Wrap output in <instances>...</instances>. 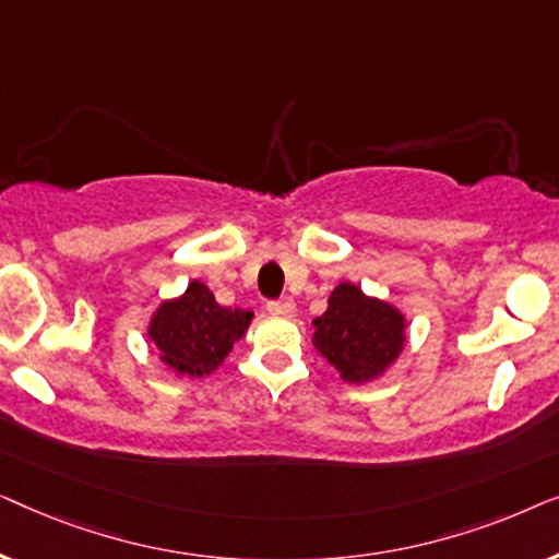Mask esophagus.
Wrapping results in <instances>:
<instances>
[{"label":"esophagus","mask_w":559,"mask_h":559,"mask_svg":"<svg viewBox=\"0 0 559 559\" xmlns=\"http://www.w3.org/2000/svg\"><path fill=\"white\" fill-rule=\"evenodd\" d=\"M266 310L272 312V316H280V318H293L295 316V302L289 300V297H282V300H272L266 305Z\"/></svg>","instance_id":"34e87169"}]
</instances>
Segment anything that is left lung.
Returning <instances> with one entry per match:
<instances>
[{"mask_svg": "<svg viewBox=\"0 0 559 559\" xmlns=\"http://www.w3.org/2000/svg\"><path fill=\"white\" fill-rule=\"evenodd\" d=\"M312 325V346L348 384L379 379L407 341V318L394 305L364 295L354 282H341L333 289L328 310Z\"/></svg>", "mask_w": 559, "mask_h": 559, "instance_id": "8db88e82", "label": "left lung"}]
</instances>
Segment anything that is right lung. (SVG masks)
Here are the masks:
<instances>
[{
  "instance_id": "right-lung-1",
  "label": "right lung",
  "mask_w": 559,
  "mask_h": 559,
  "mask_svg": "<svg viewBox=\"0 0 559 559\" xmlns=\"http://www.w3.org/2000/svg\"><path fill=\"white\" fill-rule=\"evenodd\" d=\"M251 318V310L218 305L211 289L193 280L180 297L159 302L147 338L170 369L201 379L224 364L234 343L247 333Z\"/></svg>"
}]
</instances>
